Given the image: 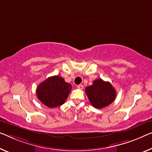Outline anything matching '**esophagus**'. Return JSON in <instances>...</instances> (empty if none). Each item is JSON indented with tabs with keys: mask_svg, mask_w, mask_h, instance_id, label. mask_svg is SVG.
Returning <instances> with one entry per match:
<instances>
[{
	"mask_svg": "<svg viewBox=\"0 0 152 152\" xmlns=\"http://www.w3.org/2000/svg\"><path fill=\"white\" fill-rule=\"evenodd\" d=\"M77 88H78V89H80V90H83V85H78L77 86Z\"/></svg>",
	"mask_w": 152,
	"mask_h": 152,
	"instance_id": "obj_1",
	"label": "esophagus"
}]
</instances>
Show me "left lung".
<instances>
[{
    "instance_id": "8db88e82",
    "label": "left lung",
    "mask_w": 152,
    "mask_h": 152,
    "mask_svg": "<svg viewBox=\"0 0 152 152\" xmlns=\"http://www.w3.org/2000/svg\"><path fill=\"white\" fill-rule=\"evenodd\" d=\"M86 93L93 107L102 109L109 105L116 97V91L109 81L96 79L92 86L86 88Z\"/></svg>"
}]
</instances>
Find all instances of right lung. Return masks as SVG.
<instances>
[{
    "label": "right lung",
    "instance_id": "add662e5",
    "mask_svg": "<svg viewBox=\"0 0 152 152\" xmlns=\"http://www.w3.org/2000/svg\"><path fill=\"white\" fill-rule=\"evenodd\" d=\"M72 90L70 83L65 82L60 76L48 77L41 82L37 88L38 99L50 108L62 105L66 101Z\"/></svg>",
    "mask_w": 152,
    "mask_h": 152
}]
</instances>
